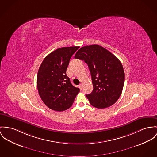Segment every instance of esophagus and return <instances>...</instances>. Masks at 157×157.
<instances>
[{
    "label": "esophagus",
    "instance_id": "obj_1",
    "mask_svg": "<svg viewBox=\"0 0 157 157\" xmlns=\"http://www.w3.org/2000/svg\"><path fill=\"white\" fill-rule=\"evenodd\" d=\"M79 88L81 90L82 89V84H79Z\"/></svg>",
    "mask_w": 157,
    "mask_h": 157
}]
</instances>
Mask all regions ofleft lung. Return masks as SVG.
<instances>
[{
	"label": "left lung",
	"mask_w": 157,
	"mask_h": 157,
	"mask_svg": "<svg viewBox=\"0 0 157 157\" xmlns=\"http://www.w3.org/2000/svg\"><path fill=\"white\" fill-rule=\"evenodd\" d=\"M75 58L84 61L90 69L93 90L86 96L90 104L98 109L113 105L121 96L124 84L125 73L121 61L98 45L81 48Z\"/></svg>",
	"instance_id": "8db88e82"
}]
</instances>
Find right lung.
<instances>
[{"mask_svg":"<svg viewBox=\"0 0 157 157\" xmlns=\"http://www.w3.org/2000/svg\"><path fill=\"white\" fill-rule=\"evenodd\" d=\"M79 47H62L52 51L42 62L37 75V87L49 108L61 112L70 108L79 88L73 85L66 70L73 54Z\"/></svg>","mask_w":157,"mask_h":157,"instance_id":"add662e5","label":"right lung"}]
</instances>
